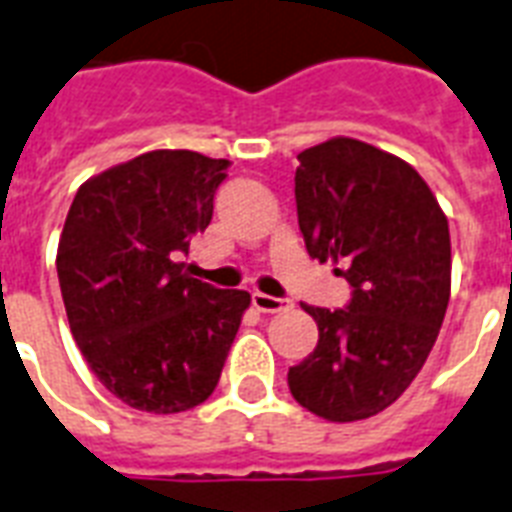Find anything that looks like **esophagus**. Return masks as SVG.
Here are the masks:
<instances>
[{
  "mask_svg": "<svg viewBox=\"0 0 512 512\" xmlns=\"http://www.w3.org/2000/svg\"><path fill=\"white\" fill-rule=\"evenodd\" d=\"M252 305H255L257 311L263 313H279V311H287L292 300H284V297H273V295H263V292H255L252 295Z\"/></svg>",
  "mask_w": 512,
  "mask_h": 512,
  "instance_id": "1",
  "label": "esophagus"
}]
</instances>
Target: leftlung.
<instances>
[{
    "mask_svg": "<svg viewBox=\"0 0 512 512\" xmlns=\"http://www.w3.org/2000/svg\"><path fill=\"white\" fill-rule=\"evenodd\" d=\"M297 223L308 255L350 284L345 308L303 305L319 345L289 390L329 422L366 420L404 393L438 337L452 289L449 223L414 167L353 138L297 154Z\"/></svg>",
    "mask_w": 512,
    "mask_h": 512,
    "instance_id": "8db88e82",
    "label": "left lung"
}]
</instances>
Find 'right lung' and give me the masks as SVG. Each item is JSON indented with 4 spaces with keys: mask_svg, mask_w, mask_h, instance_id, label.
Returning a JSON list of instances; mask_svg holds the SVG:
<instances>
[{
    "mask_svg": "<svg viewBox=\"0 0 512 512\" xmlns=\"http://www.w3.org/2000/svg\"><path fill=\"white\" fill-rule=\"evenodd\" d=\"M228 159L148 151L76 191L58 244L68 327L87 364L140 412L207 401L249 308L244 289L185 273L183 255L212 220Z\"/></svg>",
    "mask_w": 512,
    "mask_h": 512,
    "instance_id": "1",
    "label": "right lung"
}]
</instances>
